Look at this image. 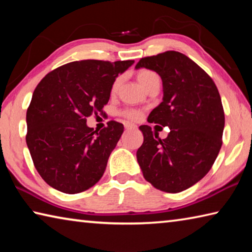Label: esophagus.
Returning a JSON list of instances; mask_svg holds the SVG:
<instances>
[{
    "instance_id": "obj_1",
    "label": "esophagus",
    "mask_w": 252,
    "mask_h": 252,
    "mask_svg": "<svg viewBox=\"0 0 252 252\" xmlns=\"http://www.w3.org/2000/svg\"><path fill=\"white\" fill-rule=\"evenodd\" d=\"M125 127L126 130H134V129H136V126L133 125V123H131V122H126Z\"/></svg>"
}]
</instances>
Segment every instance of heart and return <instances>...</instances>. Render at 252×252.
Masks as SVG:
<instances>
[{
    "mask_svg": "<svg viewBox=\"0 0 252 252\" xmlns=\"http://www.w3.org/2000/svg\"><path fill=\"white\" fill-rule=\"evenodd\" d=\"M136 79H138L139 83L141 84L144 89H147L148 85L150 84L153 80L158 79V76L155 72H152V71L141 70L138 74H136ZM120 82H121L120 78H117L116 80H114L112 88H111V91L112 92L116 91L119 87V84H120ZM123 116L127 119H131V120H136V119H139L140 116H141V113H140L138 110H126L123 112Z\"/></svg>",
    "mask_w": 252,
    "mask_h": 252,
    "instance_id": "obj_1",
    "label": "heart"
}]
</instances>
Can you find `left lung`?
<instances>
[{
    "label": "left lung",
    "instance_id": "obj_1",
    "mask_svg": "<svg viewBox=\"0 0 252 252\" xmlns=\"http://www.w3.org/2000/svg\"><path fill=\"white\" fill-rule=\"evenodd\" d=\"M157 72L162 80V102L148 122L168 126L160 139L141 126L143 143L136 160L144 179L161 191L177 193L206 176L222 146L224 113L215 82L197 63L177 51L142 58L135 69Z\"/></svg>",
    "mask_w": 252,
    "mask_h": 252
}]
</instances>
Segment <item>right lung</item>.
I'll return each instance as SVG.
<instances>
[{"mask_svg": "<svg viewBox=\"0 0 252 252\" xmlns=\"http://www.w3.org/2000/svg\"><path fill=\"white\" fill-rule=\"evenodd\" d=\"M133 63L75 61L37 84L27 112V144L34 167L49 186L74 194L103 176L125 127L111 121L99 132L88 126L87 118L102 112L114 80Z\"/></svg>", "mask_w": 252, "mask_h": 252, "instance_id": "add662e5", "label": "right lung"}]
</instances>
